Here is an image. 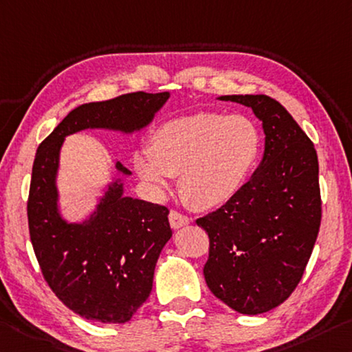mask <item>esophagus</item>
I'll return each mask as SVG.
<instances>
[{
	"label": "esophagus",
	"mask_w": 352,
	"mask_h": 352,
	"mask_svg": "<svg viewBox=\"0 0 352 352\" xmlns=\"http://www.w3.org/2000/svg\"><path fill=\"white\" fill-rule=\"evenodd\" d=\"M169 222H170L172 228H180V227H183V226L189 224V217L185 216V214H182L180 211L170 210V213H169Z\"/></svg>",
	"instance_id": "34e87169"
}]
</instances>
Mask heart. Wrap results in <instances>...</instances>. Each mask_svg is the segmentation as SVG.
Returning <instances> with one entry per match:
<instances>
[{"label": "heart", "instance_id": "b5f03b06", "mask_svg": "<svg viewBox=\"0 0 352 352\" xmlns=\"http://www.w3.org/2000/svg\"><path fill=\"white\" fill-rule=\"evenodd\" d=\"M261 131L239 114L202 113L166 120L148 139V153L136 155L139 177L163 194L169 177L188 205L213 210L246 186L261 155Z\"/></svg>", "mask_w": 352, "mask_h": 352}]
</instances>
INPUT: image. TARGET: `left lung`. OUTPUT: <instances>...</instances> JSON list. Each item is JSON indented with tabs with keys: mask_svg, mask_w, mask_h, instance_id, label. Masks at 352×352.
<instances>
[{
	"mask_svg": "<svg viewBox=\"0 0 352 352\" xmlns=\"http://www.w3.org/2000/svg\"><path fill=\"white\" fill-rule=\"evenodd\" d=\"M263 122L265 155L238 196L199 217L208 233L204 276L230 309L258 315L289 298L304 276L321 226L314 142L288 111L267 96H224Z\"/></svg>",
	"mask_w": 352,
	"mask_h": 352,
	"instance_id": "8db88e82",
	"label": "left lung"
}]
</instances>
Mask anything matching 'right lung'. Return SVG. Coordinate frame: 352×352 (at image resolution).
Masks as SVG:
<instances>
[{
	"label": "right lung",
	"mask_w": 352,
	"mask_h": 352,
	"mask_svg": "<svg viewBox=\"0 0 352 352\" xmlns=\"http://www.w3.org/2000/svg\"><path fill=\"white\" fill-rule=\"evenodd\" d=\"M169 92H131L86 103L65 117L37 148L28 196V226L42 276L64 305L86 320L122 324L146 302L161 249L169 241L164 205L122 196L111 185L85 224H65L56 208L54 175L65 136L85 128L133 131L146 126ZM122 174H131L117 163Z\"/></svg>",
	"instance_id": "right-lung-1"
}]
</instances>
